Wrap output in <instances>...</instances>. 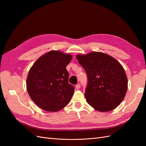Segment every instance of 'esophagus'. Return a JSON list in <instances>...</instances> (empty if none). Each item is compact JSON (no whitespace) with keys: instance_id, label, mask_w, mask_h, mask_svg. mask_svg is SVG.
<instances>
[{"instance_id":"1","label":"esophagus","mask_w":146,"mask_h":146,"mask_svg":"<svg viewBox=\"0 0 146 146\" xmlns=\"http://www.w3.org/2000/svg\"><path fill=\"white\" fill-rule=\"evenodd\" d=\"M80 86H81V85H80V84H77V85H76V88L77 90H78V89H80Z\"/></svg>"}]
</instances>
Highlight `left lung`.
Here are the masks:
<instances>
[{"mask_svg": "<svg viewBox=\"0 0 146 146\" xmlns=\"http://www.w3.org/2000/svg\"><path fill=\"white\" fill-rule=\"evenodd\" d=\"M88 77L85 96L99 111H109L121 104L126 94L128 80L121 64L112 56L92 52L77 56Z\"/></svg>", "mask_w": 146, "mask_h": 146, "instance_id": "left-lung-1", "label": "left lung"}]
</instances>
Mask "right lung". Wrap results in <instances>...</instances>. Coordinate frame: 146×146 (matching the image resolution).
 Listing matches in <instances>:
<instances>
[{
	"label": "right lung",
	"instance_id": "right-lung-1",
	"mask_svg": "<svg viewBox=\"0 0 146 146\" xmlns=\"http://www.w3.org/2000/svg\"><path fill=\"white\" fill-rule=\"evenodd\" d=\"M71 55L53 50L39 58L30 68L27 90L34 102L47 111H57L71 100L74 87L68 83L66 66Z\"/></svg>",
	"mask_w": 146,
	"mask_h": 146
}]
</instances>
